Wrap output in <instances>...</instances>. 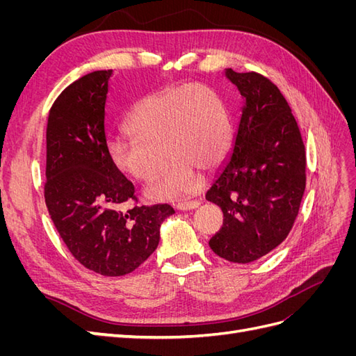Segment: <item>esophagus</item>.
<instances>
[{"instance_id":"1","label":"esophagus","mask_w":356,"mask_h":356,"mask_svg":"<svg viewBox=\"0 0 356 356\" xmlns=\"http://www.w3.org/2000/svg\"><path fill=\"white\" fill-rule=\"evenodd\" d=\"M197 200H186V202H178L175 204V208L179 211H190V209H196L199 207Z\"/></svg>"}]
</instances>
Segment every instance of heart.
<instances>
[{
	"label": "heart",
	"instance_id": "1",
	"mask_svg": "<svg viewBox=\"0 0 356 356\" xmlns=\"http://www.w3.org/2000/svg\"><path fill=\"white\" fill-rule=\"evenodd\" d=\"M127 127L131 135L111 138L106 145L120 174L149 182L166 169V155L174 160L168 174L147 188L145 196L152 200L195 193L200 186L199 170L217 169L232 143L222 102L196 84L145 96L129 115Z\"/></svg>",
	"mask_w": 356,
	"mask_h": 356
}]
</instances>
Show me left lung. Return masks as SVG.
Returning <instances> with one entry per match:
<instances>
[{"mask_svg": "<svg viewBox=\"0 0 356 356\" xmlns=\"http://www.w3.org/2000/svg\"><path fill=\"white\" fill-rule=\"evenodd\" d=\"M243 106L233 149L207 193L224 213L209 246L246 264L281 245L294 225L306 187V152L277 86L258 72L225 71Z\"/></svg>", "mask_w": 356, "mask_h": 356, "instance_id": "obj_1", "label": "left lung"}]
</instances>
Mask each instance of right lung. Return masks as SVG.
Wrapping results in <instances>:
<instances>
[{
    "label": "right lung",
    "instance_id": "add662e5",
    "mask_svg": "<svg viewBox=\"0 0 356 356\" xmlns=\"http://www.w3.org/2000/svg\"><path fill=\"white\" fill-rule=\"evenodd\" d=\"M111 70L83 75L53 102L47 118L44 199L72 257L102 276L134 272L160 241L168 203L138 207L135 187L110 161L105 101ZM136 207L123 213L121 203Z\"/></svg>",
    "mask_w": 356,
    "mask_h": 356
}]
</instances>
